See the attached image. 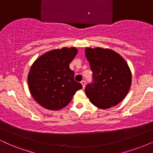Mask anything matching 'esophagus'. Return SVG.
<instances>
[{
  "mask_svg": "<svg viewBox=\"0 0 153 153\" xmlns=\"http://www.w3.org/2000/svg\"><path fill=\"white\" fill-rule=\"evenodd\" d=\"M81 84H82V88H85V85H86V82L85 80H82L81 81Z\"/></svg>",
  "mask_w": 153,
  "mask_h": 153,
  "instance_id": "1",
  "label": "esophagus"
}]
</instances>
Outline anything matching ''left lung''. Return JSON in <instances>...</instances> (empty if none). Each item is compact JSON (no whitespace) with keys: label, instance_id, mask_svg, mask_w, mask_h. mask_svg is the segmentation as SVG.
<instances>
[{"label":"left lung","instance_id":"1","mask_svg":"<svg viewBox=\"0 0 153 153\" xmlns=\"http://www.w3.org/2000/svg\"><path fill=\"white\" fill-rule=\"evenodd\" d=\"M85 56L92 71V81L85 94L96 107L108 109L122 101L130 89L131 73L119 53L108 49L86 48Z\"/></svg>","mask_w":153,"mask_h":153}]
</instances>
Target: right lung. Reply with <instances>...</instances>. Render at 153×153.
<instances>
[{
    "label": "right lung",
    "instance_id": "add662e5",
    "mask_svg": "<svg viewBox=\"0 0 153 153\" xmlns=\"http://www.w3.org/2000/svg\"><path fill=\"white\" fill-rule=\"evenodd\" d=\"M78 53L74 47L52 50L34 61L28 75V85L34 99L49 110L65 107L81 83L74 80L69 64Z\"/></svg>",
    "mask_w": 153,
    "mask_h": 153
}]
</instances>
